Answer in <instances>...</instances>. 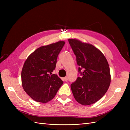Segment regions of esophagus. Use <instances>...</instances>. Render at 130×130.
Here are the masks:
<instances>
[{
	"instance_id": "esophagus-1",
	"label": "esophagus",
	"mask_w": 130,
	"mask_h": 130,
	"mask_svg": "<svg viewBox=\"0 0 130 130\" xmlns=\"http://www.w3.org/2000/svg\"><path fill=\"white\" fill-rule=\"evenodd\" d=\"M63 80L67 82L68 80V77H65V78H63Z\"/></svg>"
}]
</instances>
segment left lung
Here are the masks:
<instances>
[{"mask_svg": "<svg viewBox=\"0 0 130 130\" xmlns=\"http://www.w3.org/2000/svg\"><path fill=\"white\" fill-rule=\"evenodd\" d=\"M69 43L76 57L81 76L71 84L75 100L82 105L95 103L103 96L109 87L111 74L108 63L102 52L89 43L76 39Z\"/></svg>", "mask_w": 130, "mask_h": 130, "instance_id": "obj_1", "label": "left lung"}]
</instances>
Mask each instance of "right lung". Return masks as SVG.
<instances>
[{
	"label": "right lung",
	"mask_w": 130,
	"mask_h": 130,
	"mask_svg": "<svg viewBox=\"0 0 130 130\" xmlns=\"http://www.w3.org/2000/svg\"><path fill=\"white\" fill-rule=\"evenodd\" d=\"M64 41L41 46L27 58L21 73L24 91L34 100L47 103L54 98L63 82L56 74H52L56 68L57 56Z\"/></svg>",
	"instance_id": "right-lung-1"
}]
</instances>
